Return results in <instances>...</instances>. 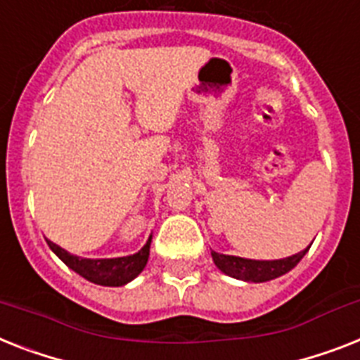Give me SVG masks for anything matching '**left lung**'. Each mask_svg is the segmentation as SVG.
Segmentation results:
<instances>
[{"label":"left lung","mask_w":360,"mask_h":360,"mask_svg":"<svg viewBox=\"0 0 360 360\" xmlns=\"http://www.w3.org/2000/svg\"><path fill=\"white\" fill-rule=\"evenodd\" d=\"M307 251H309V248L296 253V255L286 257V259H277V261H251V259L221 255V253L212 251V261L227 276L242 279V281L264 283L283 276L286 271H290L297 262L302 261Z\"/></svg>","instance_id":"8db88e82"}]
</instances>
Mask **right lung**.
<instances>
[{"label":"right lung","mask_w":360,"mask_h":360,"mask_svg":"<svg viewBox=\"0 0 360 360\" xmlns=\"http://www.w3.org/2000/svg\"><path fill=\"white\" fill-rule=\"evenodd\" d=\"M150 244L151 236L139 253L129 257H118V259H79V257L70 255L68 251L58 248L51 240H48V246L53 250L55 255L68 268L77 271L79 276L89 279L90 283L103 286H122L139 276L140 271L144 270L148 257H150Z\"/></svg>","instance_id":"obj_1"}]
</instances>
